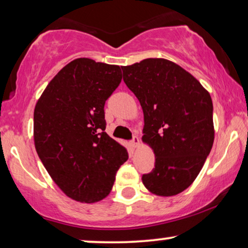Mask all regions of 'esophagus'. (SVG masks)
Returning a JSON list of instances; mask_svg holds the SVG:
<instances>
[{"mask_svg":"<svg viewBox=\"0 0 248 248\" xmlns=\"http://www.w3.org/2000/svg\"><path fill=\"white\" fill-rule=\"evenodd\" d=\"M140 143V139H139L137 135H133V139H132L131 140V144H132V147H137V145Z\"/></svg>","mask_w":248,"mask_h":248,"instance_id":"34e87169","label":"esophagus"}]
</instances>
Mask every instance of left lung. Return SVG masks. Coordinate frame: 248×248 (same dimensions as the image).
<instances>
[{
	"label": "left lung",
	"mask_w": 248,
	"mask_h": 248,
	"mask_svg": "<svg viewBox=\"0 0 248 248\" xmlns=\"http://www.w3.org/2000/svg\"><path fill=\"white\" fill-rule=\"evenodd\" d=\"M123 80L144 115L142 140L155 155V168L142 176L154 194L171 196L194 182L215 140L210 93L192 74L164 59L123 66Z\"/></svg>",
	"instance_id": "obj_1"
}]
</instances>
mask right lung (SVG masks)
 <instances>
[{
	"instance_id": "obj_1",
	"label": "right lung",
	"mask_w": 248,
	"mask_h": 248,
	"mask_svg": "<svg viewBox=\"0 0 248 248\" xmlns=\"http://www.w3.org/2000/svg\"><path fill=\"white\" fill-rule=\"evenodd\" d=\"M121 81L118 65L77 59L54 77L36 104L37 154L56 185L76 201L106 198L128 159L126 149L105 132V103Z\"/></svg>"
}]
</instances>
